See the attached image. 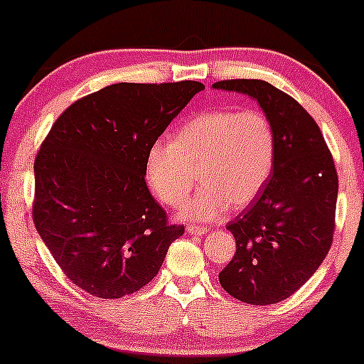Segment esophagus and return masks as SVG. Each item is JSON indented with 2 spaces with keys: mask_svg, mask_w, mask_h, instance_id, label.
Returning a JSON list of instances; mask_svg holds the SVG:
<instances>
[{
  "mask_svg": "<svg viewBox=\"0 0 364 364\" xmlns=\"http://www.w3.org/2000/svg\"><path fill=\"white\" fill-rule=\"evenodd\" d=\"M207 231H208V229L203 228V225H196V224H188L186 225V232H188V235L202 236V235H205Z\"/></svg>",
  "mask_w": 364,
  "mask_h": 364,
  "instance_id": "esophagus-1",
  "label": "esophagus"
}]
</instances>
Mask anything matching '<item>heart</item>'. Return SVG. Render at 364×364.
I'll return each mask as SVG.
<instances>
[{"label":"heart","instance_id":"obj_1","mask_svg":"<svg viewBox=\"0 0 364 364\" xmlns=\"http://www.w3.org/2000/svg\"><path fill=\"white\" fill-rule=\"evenodd\" d=\"M274 161L275 132L269 116L255 107H220L186 121L173 141L150 145L145 174L157 198L178 207L198 173L202 185L183 205L181 215L214 220L231 205L252 203L269 181Z\"/></svg>","mask_w":364,"mask_h":364}]
</instances>
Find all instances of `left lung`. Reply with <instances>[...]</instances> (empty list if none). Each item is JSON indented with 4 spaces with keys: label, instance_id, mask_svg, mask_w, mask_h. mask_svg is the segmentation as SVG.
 <instances>
[{
    "label": "left lung",
    "instance_id": "left-lung-1",
    "mask_svg": "<svg viewBox=\"0 0 364 364\" xmlns=\"http://www.w3.org/2000/svg\"><path fill=\"white\" fill-rule=\"evenodd\" d=\"M214 87L257 99L275 132L269 181L253 205L225 225L236 253L220 270V286L237 301L279 303L315 274L332 246L336 162L316 121L289 94L255 78L220 80Z\"/></svg>",
    "mask_w": 364,
    "mask_h": 364
}]
</instances>
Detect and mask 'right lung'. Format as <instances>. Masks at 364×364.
<instances>
[{
  "mask_svg": "<svg viewBox=\"0 0 364 364\" xmlns=\"http://www.w3.org/2000/svg\"><path fill=\"white\" fill-rule=\"evenodd\" d=\"M203 83H114L54 121L34 162L32 217L63 274L116 299L156 277L185 225L145 183V157Z\"/></svg>",
  "mask_w": 364,
  "mask_h": 364,
  "instance_id": "1",
  "label": "right lung"
}]
</instances>
